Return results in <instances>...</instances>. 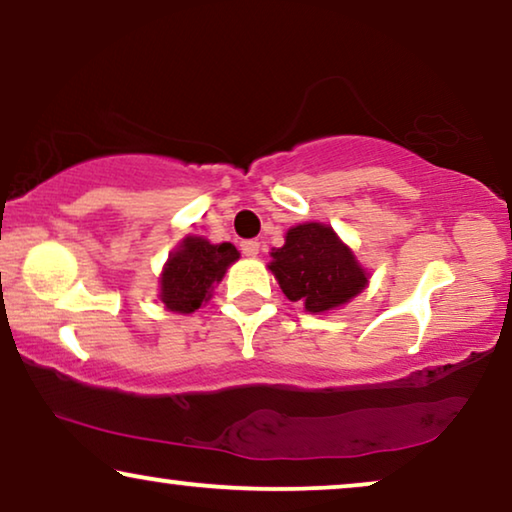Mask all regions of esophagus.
<instances>
[{
	"mask_svg": "<svg viewBox=\"0 0 512 512\" xmlns=\"http://www.w3.org/2000/svg\"><path fill=\"white\" fill-rule=\"evenodd\" d=\"M240 249L244 256H256L258 249H261V244H258L256 240H244V242H240Z\"/></svg>",
	"mask_w": 512,
	"mask_h": 512,
	"instance_id": "esophagus-1",
	"label": "esophagus"
}]
</instances>
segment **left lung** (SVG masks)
<instances>
[{
  "mask_svg": "<svg viewBox=\"0 0 512 512\" xmlns=\"http://www.w3.org/2000/svg\"><path fill=\"white\" fill-rule=\"evenodd\" d=\"M275 272L286 298L317 314L345 305L368 284L366 272L333 228L303 223L286 233V244L272 251Z\"/></svg>",
  "mask_w": 512,
  "mask_h": 512,
  "instance_id": "left-lung-1",
  "label": "left lung"
}]
</instances>
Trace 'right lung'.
<instances>
[{"mask_svg": "<svg viewBox=\"0 0 512 512\" xmlns=\"http://www.w3.org/2000/svg\"><path fill=\"white\" fill-rule=\"evenodd\" d=\"M237 258L240 254L235 244H209L202 237H186L179 249L172 251L160 277V300L172 312H195L207 303L214 286Z\"/></svg>", "mask_w": 512, "mask_h": 512, "instance_id": "add662e5", "label": "right lung"}]
</instances>
